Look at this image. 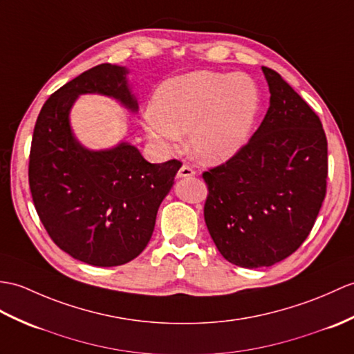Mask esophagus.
Segmentation results:
<instances>
[{
	"label": "esophagus",
	"mask_w": 354,
	"mask_h": 354,
	"mask_svg": "<svg viewBox=\"0 0 354 354\" xmlns=\"http://www.w3.org/2000/svg\"><path fill=\"white\" fill-rule=\"evenodd\" d=\"M194 174L196 171L193 170V167L184 164V166L178 170V178H190V176H194Z\"/></svg>",
	"instance_id": "1"
}]
</instances>
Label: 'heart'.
Wrapping results in <instances>:
<instances>
[{"label": "heart", "instance_id": "b5f03b06", "mask_svg": "<svg viewBox=\"0 0 354 354\" xmlns=\"http://www.w3.org/2000/svg\"><path fill=\"white\" fill-rule=\"evenodd\" d=\"M261 93L245 73L192 72L157 88L145 113V129L153 143L171 149L188 133L197 160L220 164L245 145L257 120Z\"/></svg>", "mask_w": 354, "mask_h": 354}]
</instances>
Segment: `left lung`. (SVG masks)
<instances>
[{"label":"left lung","mask_w":354,"mask_h":354,"mask_svg":"<svg viewBox=\"0 0 354 354\" xmlns=\"http://www.w3.org/2000/svg\"><path fill=\"white\" fill-rule=\"evenodd\" d=\"M270 106L252 138L203 171V216L223 258L245 268L288 258L314 227L327 188V138L317 113L262 66Z\"/></svg>","instance_id":"left-lung-1"}]
</instances>
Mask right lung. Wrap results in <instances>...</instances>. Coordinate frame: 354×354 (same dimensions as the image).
I'll return each instance as SVG.
<instances>
[{
	"label": "right lung",
	"instance_id": "right-lung-1",
	"mask_svg": "<svg viewBox=\"0 0 354 354\" xmlns=\"http://www.w3.org/2000/svg\"><path fill=\"white\" fill-rule=\"evenodd\" d=\"M127 73L104 63L66 83L44 104L31 140L28 183L39 218L63 252L95 267L127 264L145 250L183 166L147 162L125 142L90 151L73 137L69 111L80 95L110 96L137 111Z\"/></svg>",
	"mask_w": 354,
	"mask_h": 354
}]
</instances>
